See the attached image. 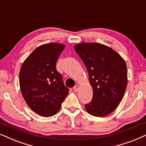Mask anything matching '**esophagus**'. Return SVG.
I'll list each match as a JSON object with an SVG mask.
<instances>
[{"label":"esophagus","mask_w":146,"mask_h":146,"mask_svg":"<svg viewBox=\"0 0 146 146\" xmlns=\"http://www.w3.org/2000/svg\"><path fill=\"white\" fill-rule=\"evenodd\" d=\"M78 89H79V86H75L74 87V90L75 92H76L78 91Z\"/></svg>","instance_id":"1"}]
</instances>
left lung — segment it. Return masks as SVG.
<instances>
[{"label": "left lung", "instance_id": "left-lung-1", "mask_svg": "<svg viewBox=\"0 0 146 146\" xmlns=\"http://www.w3.org/2000/svg\"><path fill=\"white\" fill-rule=\"evenodd\" d=\"M74 49L86 67L93 90L92 100L85 105L87 112L96 117L110 114L118 106L126 90L125 60L114 50L100 43H78Z\"/></svg>", "mask_w": 146, "mask_h": 146}]
</instances>
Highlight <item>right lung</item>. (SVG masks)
Instances as JSON below:
<instances>
[{"label": "right lung", "instance_id": "1", "mask_svg": "<svg viewBox=\"0 0 146 146\" xmlns=\"http://www.w3.org/2000/svg\"><path fill=\"white\" fill-rule=\"evenodd\" d=\"M64 44L50 42L39 46L21 68L20 88L32 110L43 117L55 115L68 94L56 64L64 49Z\"/></svg>", "mask_w": 146, "mask_h": 146}]
</instances>
